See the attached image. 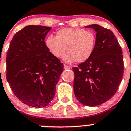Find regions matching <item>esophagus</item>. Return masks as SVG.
Returning <instances> with one entry per match:
<instances>
[{"label":"esophagus","mask_w":131,"mask_h":131,"mask_svg":"<svg viewBox=\"0 0 131 131\" xmlns=\"http://www.w3.org/2000/svg\"><path fill=\"white\" fill-rule=\"evenodd\" d=\"M70 67H69L68 65H67V64H64V70H68V69H70Z\"/></svg>","instance_id":"34e87169"}]
</instances>
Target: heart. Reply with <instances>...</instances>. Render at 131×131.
<instances>
[{
	"label": "heart",
	"instance_id": "1",
	"mask_svg": "<svg viewBox=\"0 0 131 131\" xmlns=\"http://www.w3.org/2000/svg\"><path fill=\"white\" fill-rule=\"evenodd\" d=\"M96 36L91 31L82 28H64L58 30L56 37L49 35L46 39V46L51 54L59 58L63 56L67 63H84L91 58L96 46Z\"/></svg>",
	"mask_w": 131,
	"mask_h": 131
}]
</instances>
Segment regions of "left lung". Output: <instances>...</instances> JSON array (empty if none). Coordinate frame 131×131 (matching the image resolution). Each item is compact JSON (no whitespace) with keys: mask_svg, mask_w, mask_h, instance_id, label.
<instances>
[{"mask_svg":"<svg viewBox=\"0 0 131 131\" xmlns=\"http://www.w3.org/2000/svg\"><path fill=\"white\" fill-rule=\"evenodd\" d=\"M85 28L96 31V46L88 60L72 68L73 90L80 103L96 106L110 100L118 90L124 73L122 51L110 30L96 24Z\"/></svg>","mask_w":131,"mask_h":131,"instance_id":"1","label":"left lung"}]
</instances>
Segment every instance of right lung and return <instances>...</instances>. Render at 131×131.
Masks as SVG:
<instances>
[{"label": "right lung", "mask_w": 131, "mask_h": 131, "mask_svg": "<svg viewBox=\"0 0 131 131\" xmlns=\"http://www.w3.org/2000/svg\"><path fill=\"white\" fill-rule=\"evenodd\" d=\"M51 27L28 25L13 36L6 57V78L14 94L35 108L49 105L63 72V63L51 54L45 37Z\"/></svg>", "instance_id": "1"}]
</instances>
